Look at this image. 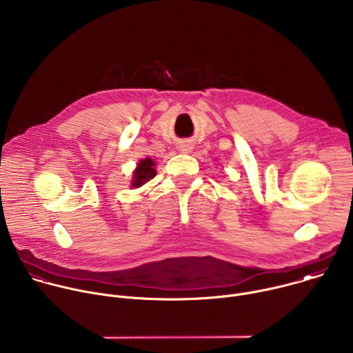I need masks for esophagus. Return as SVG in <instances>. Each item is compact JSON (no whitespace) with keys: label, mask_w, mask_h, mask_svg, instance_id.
Wrapping results in <instances>:
<instances>
[{"label":"esophagus","mask_w":353,"mask_h":353,"mask_svg":"<svg viewBox=\"0 0 353 353\" xmlns=\"http://www.w3.org/2000/svg\"><path fill=\"white\" fill-rule=\"evenodd\" d=\"M188 149H190V148H185V149H183V150H188Z\"/></svg>","instance_id":"obj_1"}]
</instances>
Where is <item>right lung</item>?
<instances>
[{
	"mask_svg": "<svg viewBox=\"0 0 353 353\" xmlns=\"http://www.w3.org/2000/svg\"><path fill=\"white\" fill-rule=\"evenodd\" d=\"M154 161L152 159H142L138 163V168L134 172V179H132V187H141L149 180H152L157 176V170L154 169Z\"/></svg>",
	"mask_w": 353,
	"mask_h": 353,
	"instance_id": "1",
	"label": "right lung"
}]
</instances>
